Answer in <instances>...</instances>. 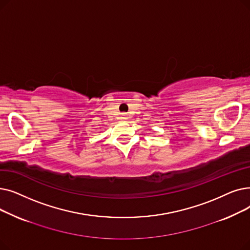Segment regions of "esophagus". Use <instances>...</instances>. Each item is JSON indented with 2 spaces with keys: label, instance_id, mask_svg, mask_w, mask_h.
I'll return each instance as SVG.
<instances>
[{
  "label": "esophagus",
  "instance_id": "esophagus-1",
  "mask_svg": "<svg viewBox=\"0 0 250 250\" xmlns=\"http://www.w3.org/2000/svg\"><path fill=\"white\" fill-rule=\"evenodd\" d=\"M126 119H128V116L126 114H122L121 115V120H126Z\"/></svg>",
  "mask_w": 250,
  "mask_h": 250
}]
</instances>
